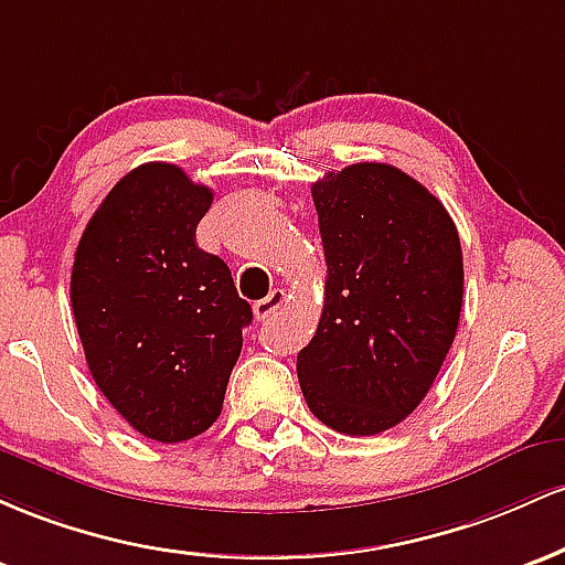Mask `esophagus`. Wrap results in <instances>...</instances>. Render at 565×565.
<instances>
[{
  "instance_id": "esophagus-1",
  "label": "esophagus",
  "mask_w": 565,
  "mask_h": 565,
  "mask_svg": "<svg viewBox=\"0 0 565 565\" xmlns=\"http://www.w3.org/2000/svg\"><path fill=\"white\" fill-rule=\"evenodd\" d=\"M285 299H288V296H285V290L275 288L269 296H266V299L253 303V315H256V320H266V317H271L277 309L282 307Z\"/></svg>"
}]
</instances>
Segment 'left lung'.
Segmentation results:
<instances>
[{"mask_svg":"<svg viewBox=\"0 0 565 565\" xmlns=\"http://www.w3.org/2000/svg\"><path fill=\"white\" fill-rule=\"evenodd\" d=\"M326 303L299 352L309 411L344 435H379L427 397L465 296L456 224L419 181L358 162L312 183Z\"/></svg>","mask_w":565,"mask_h":565,"instance_id":"8db88e82","label":"left lung"}]
</instances>
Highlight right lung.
Returning a JSON list of instances; mask_svg holds the SVG:
<instances>
[{
	"instance_id": "1",
	"label": "right lung",
	"mask_w": 565,
	"mask_h": 565,
	"mask_svg": "<svg viewBox=\"0 0 565 565\" xmlns=\"http://www.w3.org/2000/svg\"><path fill=\"white\" fill-rule=\"evenodd\" d=\"M213 192L170 162L130 170L87 221L72 269L87 367L117 414L157 443L218 419L250 326L230 266L198 245Z\"/></svg>"
}]
</instances>
